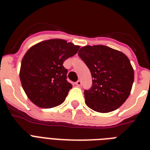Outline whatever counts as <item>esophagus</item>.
<instances>
[{
  "mask_svg": "<svg viewBox=\"0 0 150 150\" xmlns=\"http://www.w3.org/2000/svg\"><path fill=\"white\" fill-rule=\"evenodd\" d=\"M75 84H76V86H80L82 85V82L80 81V80H78V81H76V83H75Z\"/></svg>",
  "mask_w": 150,
  "mask_h": 150,
  "instance_id": "obj_1",
  "label": "esophagus"
}]
</instances>
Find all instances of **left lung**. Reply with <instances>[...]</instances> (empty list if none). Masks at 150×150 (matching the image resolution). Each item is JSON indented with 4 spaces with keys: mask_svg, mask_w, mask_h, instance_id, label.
Instances as JSON below:
<instances>
[{
    "mask_svg": "<svg viewBox=\"0 0 150 150\" xmlns=\"http://www.w3.org/2000/svg\"><path fill=\"white\" fill-rule=\"evenodd\" d=\"M78 55L93 79L91 88L84 91L86 104L99 112H109L121 107L129 96L134 76L128 57L103 45L83 46Z\"/></svg>",
    "mask_w": 150,
    "mask_h": 150,
    "instance_id": "left-lung-1",
    "label": "left lung"
}]
</instances>
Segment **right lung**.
<instances>
[{"mask_svg": "<svg viewBox=\"0 0 150 150\" xmlns=\"http://www.w3.org/2000/svg\"><path fill=\"white\" fill-rule=\"evenodd\" d=\"M79 49L61 39L45 40L34 45L24 55L21 64L22 88L28 98L42 108L60 105L72 85L67 82L64 62Z\"/></svg>", "mask_w": 150, "mask_h": 150, "instance_id": "1", "label": "right lung"}]
</instances>
